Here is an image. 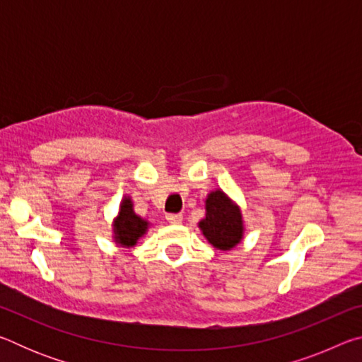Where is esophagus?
<instances>
[{
	"mask_svg": "<svg viewBox=\"0 0 362 362\" xmlns=\"http://www.w3.org/2000/svg\"><path fill=\"white\" fill-rule=\"evenodd\" d=\"M166 218H168L169 223L179 225V223H182V218H183V217H182V214H168Z\"/></svg>",
	"mask_w": 362,
	"mask_h": 362,
	"instance_id": "1",
	"label": "esophagus"
}]
</instances>
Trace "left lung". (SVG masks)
I'll return each mask as SVG.
<instances>
[{
  "label": "left lung",
  "instance_id": "8db88e82",
  "mask_svg": "<svg viewBox=\"0 0 362 362\" xmlns=\"http://www.w3.org/2000/svg\"><path fill=\"white\" fill-rule=\"evenodd\" d=\"M204 217L199 220L198 228L206 241L218 250L228 252L243 241L244 226L243 212L222 188H216L206 196Z\"/></svg>",
  "mask_w": 362,
  "mask_h": 362
}]
</instances>
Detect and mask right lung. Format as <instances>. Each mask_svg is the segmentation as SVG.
Listing matches in <instances>:
<instances>
[{
  "instance_id": "1",
  "label": "right lung",
  "mask_w": 362,
  "mask_h": 362,
  "mask_svg": "<svg viewBox=\"0 0 362 362\" xmlns=\"http://www.w3.org/2000/svg\"><path fill=\"white\" fill-rule=\"evenodd\" d=\"M113 241L116 246L131 249L137 246L140 238L146 235L151 226L148 220L140 217L134 211L131 196H122L118 216L113 218Z\"/></svg>"
}]
</instances>
